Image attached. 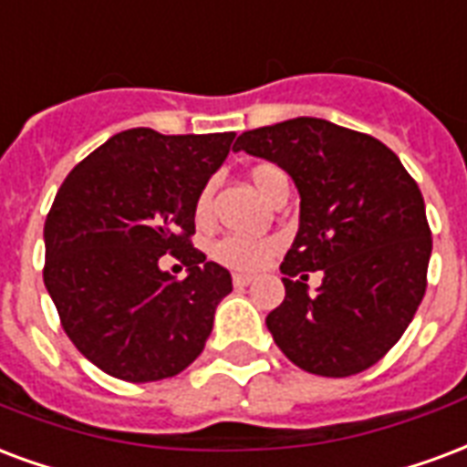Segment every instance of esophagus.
<instances>
[{
	"mask_svg": "<svg viewBox=\"0 0 467 467\" xmlns=\"http://www.w3.org/2000/svg\"><path fill=\"white\" fill-rule=\"evenodd\" d=\"M251 283H254V278H251V275H234V285L236 287H246V285H251Z\"/></svg>",
	"mask_w": 467,
	"mask_h": 467,
	"instance_id": "esophagus-1",
	"label": "esophagus"
}]
</instances>
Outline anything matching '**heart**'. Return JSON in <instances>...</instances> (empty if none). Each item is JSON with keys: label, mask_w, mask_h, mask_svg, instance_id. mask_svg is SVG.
Masks as SVG:
<instances>
[{"label": "heart", "mask_w": 467, "mask_h": 467, "mask_svg": "<svg viewBox=\"0 0 467 467\" xmlns=\"http://www.w3.org/2000/svg\"><path fill=\"white\" fill-rule=\"evenodd\" d=\"M285 171L275 167V164H255L251 170V182L254 187L261 192L265 199L271 194V189L275 187V182L283 180ZM212 184L199 189V194L194 199V221L199 226H206L212 221ZM278 238H254L241 236V234H229V236L219 238L213 244V258L226 265L231 271H258L265 263L271 261V255L278 251Z\"/></svg>", "instance_id": "b5f03b06"}]
</instances>
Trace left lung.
I'll list each match as a JSON object with an SVG mask.
<instances>
[{"label": "left lung", "mask_w": 467, "mask_h": 467, "mask_svg": "<svg viewBox=\"0 0 467 467\" xmlns=\"http://www.w3.org/2000/svg\"><path fill=\"white\" fill-rule=\"evenodd\" d=\"M234 150L283 167L300 192V229L280 265L285 300L265 317L275 345L320 377L369 369L426 293L433 241L419 184L384 142L320 118L248 130ZM307 270L323 271L317 296Z\"/></svg>", "instance_id": "obj_1"}]
</instances>
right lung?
<instances>
[{
	"label": "right lung",
	"instance_id": "obj_1",
	"mask_svg": "<svg viewBox=\"0 0 467 467\" xmlns=\"http://www.w3.org/2000/svg\"><path fill=\"white\" fill-rule=\"evenodd\" d=\"M236 132H118L71 170L44 223V283L78 352L115 379L145 384L194 362L231 275L194 236V199ZM164 253L188 265L177 281Z\"/></svg>",
	"mask_w": 467,
	"mask_h": 467
}]
</instances>
